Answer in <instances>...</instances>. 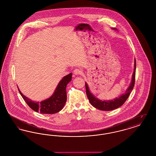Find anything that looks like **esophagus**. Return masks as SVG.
<instances>
[{
	"instance_id": "esophagus-1",
	"label": "esophagus",
	"mask_w": 156,
	"mask_h": 156,
	"mask_svg": "<svg viewBox=\"0 0 156 156\" xmlns=\"http://www.w3.org/2000/svg\"><path fill=\"white\" fill-rule=\"evenodd\" d=\"M82 73V71L80 68H76L74 70V74L75 75H81Z\"/></svg>"
}]
</instances>
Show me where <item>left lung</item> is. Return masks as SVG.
I'll return each instance as SVG.
<instances>
[{
  "label": "left lung",
  "instance_id": "obj_1",
  "mask_svg": "<svg viewBox=\"0 0 156 156\" xmlns=\"http://www.w3.org/2000/svg\"><path fill=\"white\" fill-rule=\"evenodd\" d=\"M136 59L134 62V73L132 76V80L131 83L128 88V89L126 90V92L124 94H122L119 98H117L115 99L114 100L112 101H102L101 100H99L94 97L89 91L88 85L87 83H85V88H86V93L87 95V97L88 98L89 102L90 104L97 109H98L101 111H112L115 109H117L121 106L123 104L126 102L127 99L129 97L132 90L133 89L134 82H135V75H136Z\"/></svg>",
  "mask_w": 156,
  "mask_h": 156
}]
</instances>
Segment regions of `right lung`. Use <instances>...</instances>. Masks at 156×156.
<instances>
[{
    "label": "right lung",
    "instance_id": "add662e5",
    "mask_svg": "<svg viewBox=\"0 0 156 156\" xmlns=\"http://www.w3.org/2000/svg\"><path fill=\"white\" fill-rule=\"evenodd\" d=\"M71 78L72 73L64 76L59 82L52 96L40 102L31 101L23 95L19 89V91L26 103L33 111L44 114H54L60 111L65 105L67 101L66 87Z\"/></svg>",
    "mask_w": 156,
    "mask_h": 156
}]
</instances>
